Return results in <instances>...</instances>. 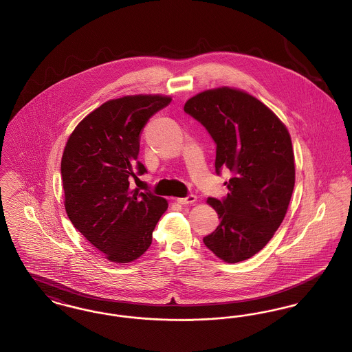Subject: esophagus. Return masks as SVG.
<instances>
[{"instance_id": "1", "label": "esophagus", "mask_w": 352, "mask_h": 352, "mask_svg": "<svg viewBox=\"0 0 352 352\" xmlns=\"http://www.w3.org/2000/svg\"><path fill=\"white\" fill-rule=\"evenodd\" d=\"M197 201V197L195 195H187L186 198H178L177 201L179 203V204H192L194 201Z\"/></svg>"}]
</instances>
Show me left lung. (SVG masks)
<instances>
[{
	"label": "left lung",
	"instance_id": "obj_1",
	"mask_svg": "<svg viewBox=\"0 0 352 352\" xmlns=\"http://www.w3.org/2000/svg\"><path fill=\"white\" fill-rule=\"evenodd\" d=\"M184 109L215 141L217 174H232L227 197L207 199L220 224L203 243L226 263L244 261L268 244L287 211L296 181L290 134L265 104L234 88L201 92Z\"/></svg>",
	"mask_w": 352,
	"mask_h": 352
}]
</instances>
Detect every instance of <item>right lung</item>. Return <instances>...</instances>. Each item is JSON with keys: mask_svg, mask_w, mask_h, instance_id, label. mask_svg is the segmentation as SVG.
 <instances>
[{"mask_svg": "<svg viewBox=\"0 0 352 352\" xmlns=\"http://www.w3.org/2000/svg\"><path fill=\"white\" fill-rule=\"evenodd\" d=\"M171 98L134 95L107 101L68 138L60 174L65 207L74 227L105 257L126 264L151 244L168 201L129 187L146 173L138 161L140 133Z\"/></svg>", "mask_w": 352, "mask_h": 352, "instance_id": "1", "label": "right lung"}]
</instances>
